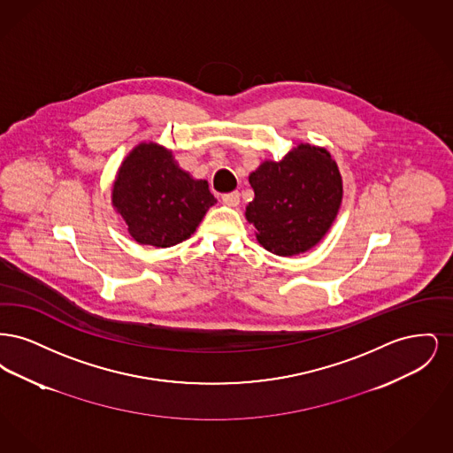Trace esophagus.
Returning <instances> with one entry per match:
<instances>
[{"mask_svg":"<svg viewBox=\"0 0 453 453\" xmlns=\"http://www.w3.org/2000/svg\"><path fill=\"white\" fill-rule=\"evenodd\" d=\"M222 202L229 207H237L239 205V194L237 192H231V194L222 195Z\"/></svg>","mask_w":453,"mask_h":453,"instance_id":"1","label":"esophagus"}]
</instances>
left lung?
I'll return each mask as SVG.
<instances>
[{"label": "left lung", "mask_w": 453, "mask_h": 453, "mask_svg": "<svg viewBox=\"0 0 453 453\" xmlns=\"http://www.w3.org/2000/svg\"><path fill=\"white\" fill-rule=\"evenodd\" d=\"M255 198L246 219L257 227L259 244L279 257L316 246L340 211L342 174L331 154L301 144L281 161H265L250 174Z\"/></svg>", "instance_id": "obj_1"}]
</instances>
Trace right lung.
<instances>
[{
  "mask_svg": "<svg viewBox=\"0 0 453 453\" xmlns=\"http://www.w3.org/2000/svg\"><path fill=\"white\" fill-rule=\"evenodd\" d=\"M111 202L137 242L170 248L194 234L217 200L205 180H194L178 168L172 152L150 142L122 163Z\"/></svg>",
  "mask_w": 453,
  "mask_h": 453,
  "instance_id": "1",
  "label": "right lung"
}]
</instances>
